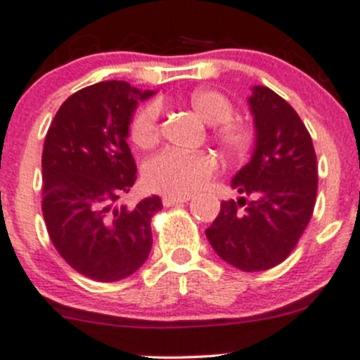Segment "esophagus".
<instances>
[{
	"label": "esophagus",
	"mask_w": 360,
	"mask_h": 360,
	"mask_svg": "<svg viewBox=\"0 0 360 360\" xmlns=\"http://www.w3.org/2000/svg\"><path fill=\"white\" fill-rule=\"evenodd\" d=\"M188 200H190V197H176V195H165V197L162 198L163 205L165 207L181 205V203H186Z\"/></svg>",
	"instance_id": "esophagus-1"
}]
</instances>
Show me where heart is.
Segmentation results:
<instances>
[{
  "instance_id": "b5f03b06",
  "label": "heart",
  "mask_w": 360,
  "mask_h": 360,
  "mask_svg": "<svg viewBox=\"0 0 360 360\" xmlns=\"http://www.w3.org/2000/svg\"><path fill=\"white\" fill-rule=\"evenodd\" d=\"M190 108L195 115L212 127V136L226 153L242 157L256 143V129L249 120L235 118L230 97L219 90L197 89L191 92ZM158 103H150L134 116L130 134L139 148H151L160 139ZM217 162L210 153H183L165 150L155 155L144 167V183L150 190L176 197L195 193L216 174Z\"/></svg>"
}]
</instances>
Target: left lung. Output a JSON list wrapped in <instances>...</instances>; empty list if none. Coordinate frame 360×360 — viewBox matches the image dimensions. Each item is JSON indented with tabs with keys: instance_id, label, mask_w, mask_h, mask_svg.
Returning <instances> with one entry per match:
<instances>
[{
	"instance_id": "1",
	"label": "left lung",
	"mask_w": 360,
	"mask_h": 360,
	"mask_svg": "<svg viewBox=\"0 0 360 360\" xmlns=\"http://www.w3.org/2000/svg\"><path fill=\"white\" fill-rule=\"evenodd\" d=\"M249 106L256 146L250 162L231 181L242 197L221 202L205 235L231 266L263 271L291 254L310 223L317 198V157L304 123L274 90L252 86Z\"/></svg>"
}]
</instances>
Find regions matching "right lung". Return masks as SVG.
I'll list each match as a JSON object with an SVG mask.
<instances>
[{
    "instance_id": "add662e5",
    "label": "right lung",
    "mask_w": 360,
    "mask_h": 360,
    "mask_svg": "<svg viewBox=\"0 0 360 360\" xmlns=\"http://www.w3.org/2000/svg\"><path fill=\"white\" fill-rule=\"evenodd\" d=\"M141 92L127 82H101L78 90L57 111L43 146V217L50 240L78 274L116 282L150 256L157 195L136 207L116 205L136 183L127 144Z\"/></svg>"
}]
</instances>
